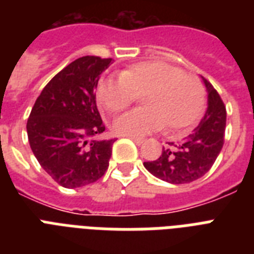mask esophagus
Returning <instances> with one entry per match:
<instances>
[{"label": "esophagus", "instance_id": "34e87169", "mask_svg": "<svg viewBox=\"0 0 254 254\" xmlns=\"http://www.w3.org/2000/svg\"><path fill=\"white\" fill-rule=\"evenodd\" d=\"M129 138L133 139V141H134V142L137 143V145H142L143 141H145V139H143V138H137V137H129Z\"/></svg>", "mask_w": 254, "mask_h": 254}]
</instances>
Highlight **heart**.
Here are the masks:
<instances>
[{
	"label": "heart",
	"mask_w": 254,
	"mask_h": 254,
	"mask_svg": "<svg viewBox=\"0 0 254 254\" xmlns=\"http://www.w3.org/2000/svg\"><path fill=\"white\" fill-rule=\"evenodd\" d=\"M142 96L141 109L131 111L113 123L124 137H143L166 124L171 133L191 127L204 108V91L197 79L165 62H141L127 67L120 77H103L97 100L108 112L120 113Z\"/></svg>",
	"instance_id": "heart-1"
}]
</instances>
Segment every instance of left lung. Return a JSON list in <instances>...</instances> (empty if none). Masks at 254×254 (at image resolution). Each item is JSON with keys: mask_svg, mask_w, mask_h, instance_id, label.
Instances as JSON below:
<instances>
[{"mask_svg": "<svg viewBox=\"0 0 254 254\" xmlns=\"http://www.w3.org/2000/svg\"><path fill=\"white\" fill-rule=\"evenodd\" d=\"M208 101L204 117L195 130L181 142L163 147L158 159L143 162L145 169L155 178L173 185L190 183L201 178L216 161L224 145L227 111L212 84L201 76Z\"/></svg>", "mask_w": 254, "mask_h": 254, "instance_id": "obj_1", "label": "left lung"}]
</instances>
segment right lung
Returning a JSON list of instances; mask_svg holds the SVG:
<instances>
[{
	"label": "right lung",
	"mask_w": 254,
	"mask_h": 254,
	"mask_svg": "<svg viewBox=\"0 0 254 254\" xmlns=\"http://www.w3.org/2000/svg\"><path fill=\"white\" fill-rule=\"evenodd\" d=\"M112 59L83 57L49 81L27 120V137L35 158L65 189L91 185L103 177L116 139H97L104 133L96 105L100 75Z\"/></svg>",
	"instance_id": "right-lung-1"
}]
</instances>
